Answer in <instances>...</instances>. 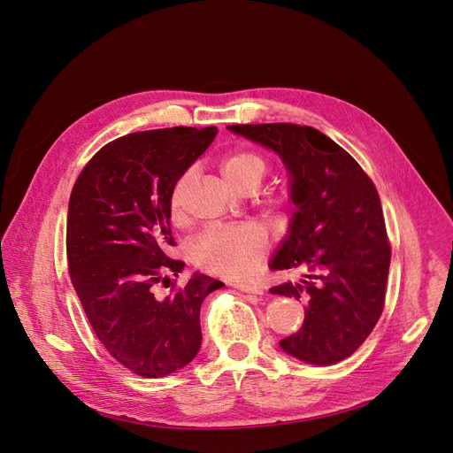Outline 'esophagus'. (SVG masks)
I'll list each match as a JSON object with an SVG mask.
<instances>
[{
	"mask_svg": "<svg viewBox=\"0 0 453 453\" xmlns=\"http://www.w3.org/2000/svg\"><path fill=\"white\" fill-rule=\"evenodd\" d=\"M234 287H236L238 290H242V292L254 294V296H262V294H264V290H262L260 287H256V285H243V283H236Z\"/></svg>",
	"mask_w": 453,
	"mask_h": 453,
	"instance_id": "1",
	"label": "esophagus"
}]
</instances>
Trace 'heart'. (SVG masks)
<instances>
[{
    "instance_id": "1",
    "label": "heart",
    "mask_w": 453,
    "mask_h": 453,
    "mask_svg": "<svg viewBox=\"0 0 453 453\" xmlns=\"http://www.w3.org/2000/svg\"><path fill=\"white\" fill-rule=\"evenodd\" d=\"M220 172L231 188L247 193L264 182L269 163L257 152L234 150L222 157ZM189 179L191 172H184L170 188L168 217L173 226H184L188 220L184 197ZM283 201L280 204H285ZM265 249L267 240L260 229L249 224H238L204 229L188 245V256L193 265L208 274L240 280L262 260Z\"/></svg>"
}]
</instances>
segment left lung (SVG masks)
<instances>
[{
    "mask_svg": "<svg viewBox=\"0 0 453 453\" xmlns=\"http://www.w3.org/2000/svg\"><path fill=\"white\" fill-rule=\"evenodd\" d=\"M229 131L273 149L290 173L296 211L273 271H304L274 294L306 303L303 326L280 341L288 355L337 364L369 337L383 311L391 264L378 191L362 166L317 128L296 123L229 125Z\"/></svg>",
    "mask_w": 453,
    "mask_h": 453,
    "instance_id": "8db88e82",
    "label": "left lung"
}]
</instances>
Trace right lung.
<instances>
[{"instance_id":"obj_1","label":"right lung","mask_w":453,"mask_h":453,"mask_svg":"<svg viewBox=\"0 0 453 453\" xmlns=\"http://www.w3.org/2000/svg\"><path fill=\"white\" fill-rule=\"evenodd\" d=\"M217 127H170L133 133L102 147L75 180L66 224L68 271L89 325L128 371L161 378L201 348V304L222 283L184 264L168 217L172 184L215 140ZM157 284L171 287L166 298Z\"/></svg>"}]
</instances>
